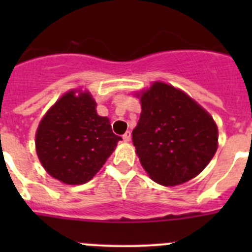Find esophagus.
<instances>
[{
  "label": "esophagus",
  "mask_w": 252,
  "mask_h": 252,
  "mask_svg": "<svg viewBox=\"0 0 252 252\" xmlns=\"http://www.w3.org/2000/svg\"><path fill=\"white\" fill-rule=\"evenodd\" d=\"M122 139H124V141H130L131 140V132L130 131H126V132L124 133V136H122Z\"/></svg>",
  "instance_id": "esophagus-1"
}]
</instances>
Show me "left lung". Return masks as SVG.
I'll return each mask as SVG.
<instances>
[{
    "instance_id": "left-lung-1",
    "label": "left lung",
    "mask_w": 252,
    "mask_h": 252,
    "mask_svg": "<svg viewBox=\"0 0 252 252\" xmlns=\"http://www.w3.org/2000/svg\"><path fill=\"white\" fill-rule=\"evenodd\" d=\"M141 115L132 142L141 165L162 186L198 175L217 150L215 121L189 95L157 82L141 95Z\"/></svg>"
}]
</instances>
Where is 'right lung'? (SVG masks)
Returning <instances> with one entry per match:
<instances>
[{
	"instance_id": "add662e5",
	"label": "right lung",
	"mask_w": 252,
	"mask_h": 252,
	"mask_svg": "<svg viewBox=\"0 0 252 252\" xmlns=\"http://www.w3.org/2000/svg\"><path fill=\"white\" fill-rule=\"evenodd\" d=\"M90 93L64 94L36 132V153L49 174L65 184H83L103 166L121 137L110 120L97 115Z\"/></svg>"
}]
</instances>
